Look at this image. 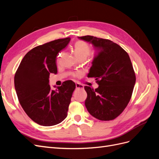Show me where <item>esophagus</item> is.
Masks as SVG:
<instances>
[{
  "instance_id": "obj_1",
  "label": "esophagus",
  "mask_w": 159,
  "mask_h": 159,
  "mask_svg": "<svg viewBox=\"0 0 159 159\" xmlns=\"http://www.w3.org/2000/svg\"><path fill=\"white\" fill-rule=\"evenodd\" d=\"M84 85L82 84H81L80 83H76L75 84V88L76 89H84Z\"/></svg>"
}]
</instances>
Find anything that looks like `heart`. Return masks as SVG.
<instances>
[{"label": "heart", "mask_w": 159, "mask_h": 159, "mask_svg": "<svg viewBox=\"0 0 159 159\" xmlns=\"http://www.w3.org/2000/svg\"><path fill=\"white\" fill-rule=\"evenodd\" d=\"M74 52L75 54V56L78 60H85L89 54V46L87 42H85L83 40L77 41L74 46ZM94 55L95 53H93L92 56H93Z\"/></svg>", "instance_id": "1"}]
</instances>
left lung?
<instances>
[{
  "instance_id": "obj_1",
  "label": "left lung",
  "mask_w": 159,
  "mask_h": 159,
  "mask_svg": "<svg viewBox=\"0 0 159 159\" xmlns=\"http://www.w3.org/2000/svg\"><path fill=\"white\" fill-rule=\"evenodd\" d=\"M91 43L97 54L88 78H95L99 87L85 86L88 112L95 118L109 121L118 117L131 99L136 77L127 53L113 42L92 36L78 37Z\"/></svg>"
}]
</instances>
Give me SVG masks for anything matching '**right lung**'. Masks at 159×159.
<instances>
[{
	"instance_id": "right-lung-1",
	"label": "right lung",
	"mask_w": 159,
	"mask_h": 159,
	"mask_svg": "<svg viewBox=\"0 0 159 159\" xmlns=\"http://www.w3.org/2000/svg\"><path fill=\"white\" fill-rule=\"evenodd\" d=\"M70 40L57 39L34 48L23 57L14 75L19 102L28 116L40 125H55L68 115L75 84L68 80L52 89L49 78L51 73L57 74L56 57Z\"/></svg>"
}]
</instances>
